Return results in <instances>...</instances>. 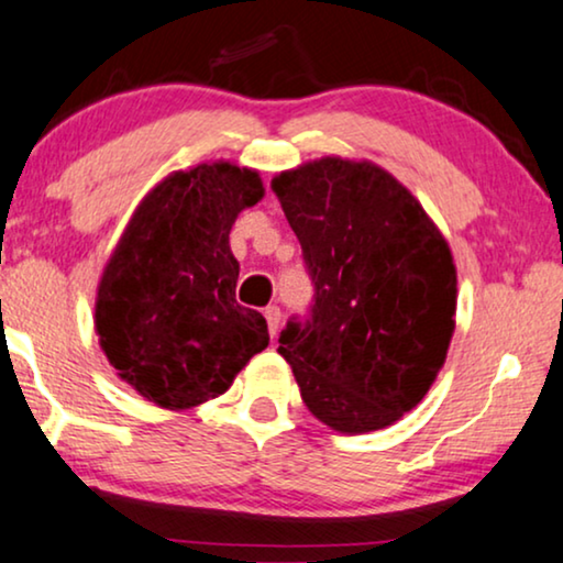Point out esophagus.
<instances>
[{
	"label": "esophagus",
	"mask_w": 563,
	"mask_h": 563,
	"mask_svg": "<svg viewBox=\"0 0 563 563\" xmlns=\"http://www.w3.org/2000/svg\"><path fill=\"white\" fill-rule=\"evenodd\" d=\"M264 314L268 322V335L276 338V333H279V325H282V310L276 305H272V307H266Z\"/></svg>",
	"instance_id": "34e87169"
}]
</instances>
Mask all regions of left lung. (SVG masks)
Returning a JSON list of instances; mask_svg holds the SVG:
<instances>
[{
    "mask_svg": "<svg viewBox=\"0 0 563 563\" xmlns=\"http://www.w3.org/2000/svg\"><path fill=\"white\" fill-rule=\"evenodd\" d=\"M314 295L279 353L314 418L341 433L387 428L426 397L456 314L449 243L374 164L322 158L274 179Z\"/></svg>",
    "mask_w": 563,
    "mask_h": 563,
    "instance_id": "8db88e82",
    "label": "left lung"
}]
</instances>
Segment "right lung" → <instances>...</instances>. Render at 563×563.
I'll return each mask as SVG.
<instances>
[{
    "instance_id": "right-lung-1",
    "label": "right lung",
    "mask_w": 563,
    "mask_h": 563,
    "mask_svg": "<svg viewBox=\"0 0 563 563\" xmlns=\"http://www.w3.org/2000/svg\"><path fill=\"white\" fill-rule=\"evenodd\" d=\"M264 197L251 168L202 164L166 176L137 207L104 268L99 345L145 399L187 410L218 397L268 345L264 314L235 302L228 235Z\"/></svg>"
}]
</instances>
